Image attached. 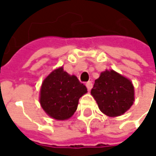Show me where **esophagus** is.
<instances>
[{
    "mask_svg": "<svg viewBox=\"0 0 156 156\" xmlns=\"http://www.w3.org/2000/svg\"><path fill=\"white\" fill-rule=\"evenodd\" d=\"M86 87H87L88 90H90V89L92 88V83H91V82H88V83H86Z\"/></svg>",
    "mask_w": 156,
    "mask_h": 156,
    "instance_id": "34e87169",
    "label": "esophagus"
}]
</instances>
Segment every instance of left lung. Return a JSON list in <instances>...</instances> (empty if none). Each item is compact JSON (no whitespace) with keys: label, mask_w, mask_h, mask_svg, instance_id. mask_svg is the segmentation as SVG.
I'll return each instance as SVG.
<instances>
[{"label":"left lung","mask_w":156,"mask_h":156,"mask_svg":"<svg viewBox=\"0 0 156 156\" xmlns=\"http://www.w3.org/2000/svg\"><path fill=\"white\" fill-rule=\"evenodd\" d=\"M90 94L101 111L108 117L123 115L135 101L131 81L114 70H106L101 73L95 80Z\"/></svg>","instance_id":"1"}]
</instances>
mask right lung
<instances>
[{
    "instance_id": "obj_1",
    "label": "right lung",
    "mask_w": 156,
    "mask_h": 156,
    "mask_svg": "<svg viewBox=\"0 0 156 156\" xmlns=\"http://www.w3.org/2000/svg\"><path fill=\"white\" fill-rule=\"evenodd\" d=\"M87 92L75 75H70L63 67L54 70L43 81L39 101L49 117L65 120L77 109L79 99Z\"/></svg>"
}]
</instances>
